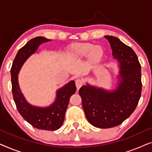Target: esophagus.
<instances>
[{
	"label": "esophagus",
	"mask_w": 152,
	"mask_h": 152,
	"mask_svg": "<svg viewBox=\"0 0 152 152\" xmlns=\"http://www.w3.org/2000/svg\"><path fill=\"white\" fill-rule=\"evenodd\" d=\"M83 84H84V82H83L81 79H77V80H76L75 84H76V87H77V91L82 86Z\"/></svg>",
	"instance_id": "34e87169"
}]
</instances>
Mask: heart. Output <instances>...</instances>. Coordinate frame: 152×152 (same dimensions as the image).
<instances>
[{
    "mask_svg": "<svg viewBox=\"0 0 152 152\" xmlns=\"http://www.w3.org/2000/svg\"><path fill=\"white\" fill-rule=\"evenodd\" d=\"M68 55L72 60L82 59L86 56L89 63L95 64L102 59L104 50L100 45H94L91 43H75L68 48Z\"/></svg>",
    "mask_w": 152,
    "mask_h": 152,
    "instance_id": "b5f03b06",
    "label": "heart"
}]
</instances>
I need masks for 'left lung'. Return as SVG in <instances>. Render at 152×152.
I'll return each instance as SVG.
<instances>
[{
	"mask_svg": "<svg viewBox=\"0 0 152 152\" xmlns=\"http://www.w3.org/2000/svg\"><path fill=\"white\" fill-rule=\"evenodd\" d=\"M113 56L120 63L118 86L109 91L87 84L79 94L88 121L98 128L107 129L122 124L134 111L142 91L141 67L136 54L129 46L113 36H104Z\"/></svg>",
	"mask_w": 152,
	"mask_h": 152,
	"instance_id": "1",
	"label": "left lung"
}]
</instances>
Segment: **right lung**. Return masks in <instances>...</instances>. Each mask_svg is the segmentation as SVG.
<instances>
[{"label": "right lung", "instance_id": "1", "mask_svg": "<svg viewBox=\"0 0 152 152\" xmlns=\"http://www.w3.org/2000/svg\"><path fill=\"white\" fill-rule=\"evenodd\" d=\"M51 40L43 37L31 39L16 54L11 68L12 90L18 111L28 123L39 129L55 131L61 127L65 118L70 97L76 91L75 83L70 81L57 91L55 101L48 107L30 104L23 95L18 82V74L28 58L37 51L41 43Z\"/></svg>", "mask_w": 152, "mask_h": 152}]
</instances>
